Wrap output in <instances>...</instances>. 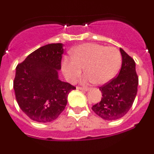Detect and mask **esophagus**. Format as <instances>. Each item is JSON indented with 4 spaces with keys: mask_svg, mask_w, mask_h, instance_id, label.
I'll return each instance as SVG.
<instances>
[{
    "mask_svg": "<svg viewBox=\"0 0 154 154\" xmlns=\"http://www.w3.org/2000/svg\"><path fill=\"white\" fill-rule=\"evenodd\" d=\"M77 89H80V90H82V91H88V90H89V88H86V87L78 86V87H77Z\"/></svg>",
    "mask_w": 154,
    "mask_h": 154,
    "instance_id": "obj_1",
    "label": "esophagus"
}]
</instances>
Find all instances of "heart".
<instances>
[{
  "mask_svg": "<svg viewBox=\"0 0 154 154\" xmlns=\"http://www.w3.org/2000/svg\"><path fill=\"white\" fill-rule=\"evenodd\" d=\"M71 58L62 60V69L71 82H75L81 76L84 68L88 75L84 82H94L103 85L116 75L121 65L122 57L115 47H106L96 43H85L73 48Z\"/></svg>",
  "mask_w": 154,
  "mask_h": 154,
  "instance_id": "b5f03b06",
  "label": "heart"
}]
</instances>
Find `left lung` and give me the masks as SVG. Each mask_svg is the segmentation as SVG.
Returning <instances> with one entry per match:
<instances>
[{"label":"left lung","mask_w":154,"mask_h":154,"mask_svg":"<svg viewBox=\"0 0 154 154\" xmlns=\"http://www.w3.org/2000/svg\"><path fill=\"white\" fill-rule=\"evenodd\" d=\"M120 52L123 62L117 76L99 87L103 97L92 107L96 115L106 120H116L126 115L137 93L139 79L135 62L122 48Z\"/></svg>","instance_id":"obj_1"}]
</instances>
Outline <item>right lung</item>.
<instances>
[{
    "label": "right lung",
    "instance_id": "obj_1",
    "mask_svg": "<svg viewBox=\"0 0 154 154\" xmlns=\"http://www.w3.org/2000/svg\"><path fill=\"white\" fill-rule=\"evenodd\" d=\"M62 44H48L31 53L16 67L14 89L19 107L31 119L48 123L58 117L68 95L76 88L58 79Z\"/></svg>",
    "mask_w": 154,
    "mask_h": 154
}]
</instances>
